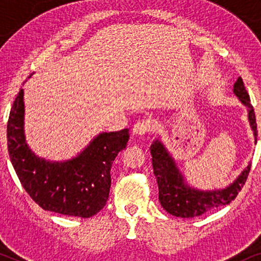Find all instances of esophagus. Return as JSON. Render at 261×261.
I'll return each instance as SVG.
<instances>
[{
	"mask_svg": "<svg viewBox=\"0 0 261 261\" xmlns=\"http://www.w3.org/2000/svg\"><path fill=\"white\" fill-rule=\"evenodd\" d=\"M152 130H153V121L149 119L139 120L133 127V134L135 135H144Z\"/></svg>",
	"mask_w": 261,
	"mask_h": 261,
	"instance_id": "obj_1",
	"label": "esophagus"
}]
</instances>
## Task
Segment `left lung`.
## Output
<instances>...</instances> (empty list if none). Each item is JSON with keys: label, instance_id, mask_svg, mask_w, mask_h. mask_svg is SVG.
I'll return each mask as SVG.
<instances>
[{"label": "left lung", "instance_id": "8db88e82", "mask_svg": "<svg viewBox=\"0 0 261 261\" xmlns=\"http://www.w3.org/2000/svg\"><path fill=\"white\" fill-rule=\"evenodd\" d=\"M234 94L238 96L242 105L248 109V120L251 123L253 134L256 142V121L253 106L247 90L245 89L242 78L239 77L233 88ZM153 172L155 174L159 188V201L163 208L171 215L177 217H195L204 214L217 206L229 204L235 199L247 180L251 164L242 171L240 176L229 187L221 190L201 191L189 187L184 183V178L177 169L172 156L160 140L153 141L151 145Z\"/></svg>", "mask_w": 261, "mask_h": 261}]
</instances>
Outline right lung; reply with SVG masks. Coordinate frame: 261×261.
<instances>
[{"instance_id":"right-lung-1","label":"right lung","mask_w":261,"mask_h":261,"mask_svg":"<svg viewBox=\"0 0 261 261\" xmlns=\"http://www.w3.org/2000/svg\"><path fill=\"white\" fill-rule=\"evenodd\" d=\"M23 114V90L20 89L9 114L7 140L10 160L24 190L44 210L84 219L94 216L108 201L110 169L127 146L129 130L105 132L76 158L49 162L28 147Z\"/></svg>"}]
</instances>
